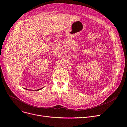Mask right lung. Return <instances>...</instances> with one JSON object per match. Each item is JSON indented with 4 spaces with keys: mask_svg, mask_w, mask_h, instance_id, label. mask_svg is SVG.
Here are the masks:
<instances>
[{
    "mask_svg": "<svg viewBox=\"0 0 127 127\" xmlns=\"http://www.w3.org/2000/svg\"><path fill=\"white\" fill-rule=\"evenodd\" d=\"M42 89V88H41V89H38V90H40V89Z\"/></svg>",
    "mask_w": 127,
    "mask_h": 127,
    "instance_id": "add662e5",
    "label": "right lung"
}]
</instances>
